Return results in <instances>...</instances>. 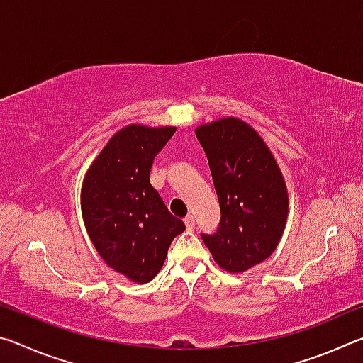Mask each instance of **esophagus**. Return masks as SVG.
Listing matches in <instances>:
<instances>
[{"label":"esophagus","mask_w":363,"mask_h":363,"mask_svg":"<svg viewBox=\"0 0 363 363\" xmlns=\"http://www.w3.org/2000/svg\"><path fill=\"white\" fill-rule=\"evenodd\" d=\"M184 223H186L187 230H194L195 229V219H194L192 214H189V216H186V219H184Z\"/></svg>","instance_id":"34e87169"}]
</instances>
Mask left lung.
<instances>
[{"instance_id":"obj_1","label":"left lung","mask_w":363,"mask_h":363,"mask_svg":"<svg viewBox=\"0 0 363 363\" xmlns=\"http://www.w3.org/2000/svg\"><path fill=\"white\" fill-rule=\"evenodd\" d=\"M216 189L220 223L201 233L214 261L245 272L274 253L285 230L288 192L277 162L253 128L223 118L196 128Z\"/></svg>"}]
</instances>
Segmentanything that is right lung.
Instances as JSON below:
<instances>
[{
	"mask_svg": "<svg viewBox=\"0 0 363 363\" xmlns=\"http://www.w3.org/2000/svg\"><path fill=\"white\" fill-rule=\"evenodd\" d=\"M174 126L123 128L91 164L82 187V213L91 242L107 266L136 284L160 272L186 224L152 187L150 169Z\"/></svg>",
	"mask_w": 363,
	"mask_h": 363,
	"instance_id": "right-lung-1",
	"label": "right lung"
}]
</instances>
